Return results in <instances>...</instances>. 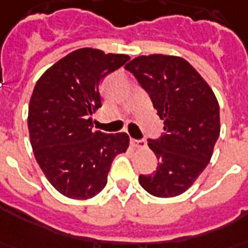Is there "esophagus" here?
I'll return each instance as SVG.
<instances>
[{"instance_id":"obj_1","label":"esophagus","mask_w":248,"mask_h":248,"mask_svg":"<svg viewBox=\"0 0 248 248\" xmlns=\"http://www.w3.org/2000/svg\"><path fill=\"white\" fill-rule=\"evenodd\" d=\"M131 144H133L134 147H146V140L144 139L131 138Z\"/></svg>"}]
</instances>
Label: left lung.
<instances>
[{"label": "left lung", "mask_w": 248, "mask_h": 248, "mask_svg": "<svg viewBox=\"0 0 248 248\" xmlns=\"http://www.w3.org/2000/svg\"><path fill=\"white\" fill-rule=\"evenodd\" d=\"M124 68L147 92L164 121V133L148 139L159 160L156 170L139 176V183L156 197L179 196L210 161L219 137L217 98L200 73L177 56H139Z\"/></svg>", "instance_id": "1"}]
</instances>
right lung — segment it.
<instances>
[{
	"label": "right lung",
	"mask_w": 248,
	"mask_h": 248,
	"mask_svg": "<svg viewBox=\"0 0 248 248\" xmlns=\"http://www.w3.org/2000/svg\"><path fill=\"white\" fill-rule=\"evenodd\" d=\"M129 59L76 49L47 69L34 88L27 121L34 155L52 186L69 199L100 193L114 157L129 147L127 134L93 130L92 119L102 105L101 81Z\"/></svg>",
	"instance_id": "add662e5"
}]
</instances>
